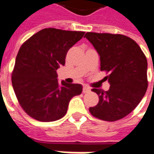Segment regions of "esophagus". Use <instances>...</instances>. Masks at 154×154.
<instances>
[{
  "instance_id": "1",
  "label": "esophagus",
  "mask_w": 154,
  "mask_h": 154,
  "mask_svg": "<svg viewBox=\"0 0 154 154\" xmlns=\"http://www.w3.org/2000/svg\"><path fill=\"white\" fill-rule=\"evenodd\" d=\"M91 91V89L87 86H84L83 88H82V91H83V93H87V92H89Z\"/></svg>"
}]
</instances>
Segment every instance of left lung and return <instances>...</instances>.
I'll return each mask as SVG.
<instances>
[{"label":"left lung","mask_w":154,"mask_h":154,"mask_svg":"<svg viewBox=\"0 0 154 154\" xmlns=\"http://www.w3.org/2000/svg\"><path fill=\"white\" fill-rule=\"evenodd\" d=\"M87 38L100 55V71H106L110 83L106 91L93 88L99 96L91 114L106 121L128 116L141 101L148 88L145 55L135 41L122 35L87 32Z\"/></svg>","instance_id":"1"}]
</instances>
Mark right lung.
Here are the masks:
<instances>
[{"label": "right lung", "mask_w": 154, "mask_h": 154, "mask_svg": "<svg viewBox=\"0 0 154 154\" xmlns=\"http://www.w3.org/2000/svg\"><path fill=\"white\" fill-rule=\"evenodd\" d=\"M85 32L44 29L25 41L15 58L12 86L20 106L42 122L55 121L67 111L70 100L82 91L81 84L57 81L67 51Z\"/></svg>", "instance_id": "add662e5"}]
</instances>
